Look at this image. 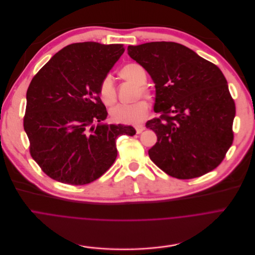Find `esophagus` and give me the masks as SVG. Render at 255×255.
I'll return each mask as SVG.
<instances>
[{
  "label": "esophagus",
  "mask_w": 255,
  "mask_h": 255,
  "mask_svg": "<svg viewBox=\"0 0 255 255\" xmlns=\"http://www.w3.org/2000/svg\"><path fill=\"white\" fill-rule=\"evenodd\" d=\"M134 128H135L136 133H140L142 130H144V126H142V125H138V126H135V127H134Z\"/></svg>",
  "instance_id": "1"
}]
</instances>
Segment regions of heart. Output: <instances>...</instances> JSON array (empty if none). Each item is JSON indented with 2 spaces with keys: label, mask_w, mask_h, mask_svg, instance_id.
Listing matches in <instances>:
<instances>
[{
  "label": "heart",
  "mask_w": 255,
  "mask_h": 255,
  "mask_svg": "<svg viewBox=\"0 0 255 255\" xmlns=\"http://www.w3.org/2000/svg\"><path fill=\"white\" fill-rule=\"evenodd\" d=\"M121 75L125 79L130 80L135 84H138L140 92L147 97L149 96L147 88L141 85L146 80V73L142 66L137 63L127 64L122 68ZM98 94L106 106H112L116 103L117 93L112 75H106L103 80L100 81L98 87ZM148 110L149 106L147 101L144 99H140L133 104H120L116 106L114 109H112L111 115L114 122L118 124L138 125L145 120L148 114Z\"/></svg>",
  "instance_id": "b5f03b06"
}]
</instances>
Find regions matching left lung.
I'll return each mask as SVG.
<instances>
[{
	"mask_svg": "<svg viewBox=\"0 0 255 255\" xmlns=\"http://www.w3.org/2000/svg\"><path fill=\"white\" fill-rule=\"evenodd\" d=\"M128 53L156 84L154 111L160 117L145 124L158 136L149 159L182 180L217 168L233 142L236 112L221 70L175 42L128 46Z\"/></svg>",
	"mask_w": 255,
	"mask_h": 255,
	"instance_id": "left-lung-1",
	"label": "left lung"
}]
</instances>
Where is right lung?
Listing matches in <instances>:
<instances>
[{
  "label": "right lung",
  "mask_w": 255,
  "mask_h": 255,
  "mask_svg": "<svg viewBox=\"0 0 255 255\" xmlns=\"http://www.w3.org/2000/svg\"><path fill=\"white\" fill-rule=\"evenodd\" d=\"M124 52L123 44L73 43L31 80L24 129L31 157L51 179L74 186L95 181L117 159V137L135 134L130 126L100 124L108 112L99 83Z\"/></svg>",
  "instance_id": "right-lung-1"
}]
</instances>
